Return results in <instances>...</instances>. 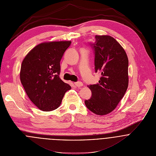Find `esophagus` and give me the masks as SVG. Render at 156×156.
Wrapping results in <instances>:
<instances>
[{
    "label": "esophagus",
    "mask_w": 156,
    "mask_h": 156,
    "mask_svg": "<svg viewBox=\"0 0 156 156\" xmlns=\"http://www.w3.org/2000/svg\"><path fill=\"white\" fill-rule=\"evenodd\" d=\"M74 84H75V85H76V87H82V86H83V83H82V82H75Z\"/></svg>",
    "instance_id": "esophagus-1"
}]
</instances>
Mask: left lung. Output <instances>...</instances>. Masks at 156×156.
Here are the masks:
<instances>
[{
    "instance_id": "obj_1",
    "label": "left lung",
    "mask_w": 156,
    "mask_h": 156,
    "mask_svg": "<svg viewBox=\"0 0 156 156\" xmlns=\"http://www.w3.org/2000/svg\"><path fill=\"white\" fill-rule=\"evenodd\" d=\"M95 69L101 77L98 83L88 85L90 99L85 101L87 108L97 115L111 112L123 97L129 86V59L120 44L108 35L95 36Z\"/></svg>"
}]
</instances>
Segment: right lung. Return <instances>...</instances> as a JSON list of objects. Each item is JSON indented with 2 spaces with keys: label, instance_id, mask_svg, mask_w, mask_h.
Masks as SVG:
<instances>
[{
  "label": "right lung",
  "instance_id": "add662e5",
  "mask_svg": "<svg viewBox=\"0 0 156 156\" xmlns=\"http://www.w3.org/2000/svg\"><path fill=\"white\" fill-rule=\"evenodd\" d=\"M71 41L38 44L22 61L20 80L30 100L40 110L51 111L61 105L71 87L59 77L60 61Z\"/></svg>",
  "mask_w": 156,
  "mask_h": 156
}]
</instances>
